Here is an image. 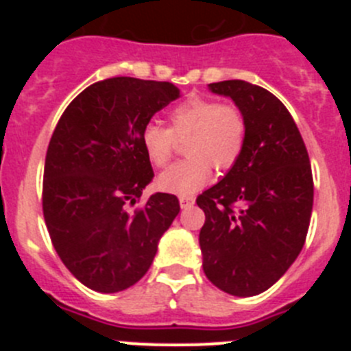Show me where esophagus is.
<instances>
[{
    "mask_svg": "<svg viewBox=\"0 0 351 351\" xmlns=\"http://www.w3.org/2000/svg\"><path fill=\"white\" fill-rule=\"evenodd\" d=\"M179 204H181L182 209H190L195 204V198L191 197V195H181V197H179Z\"/></svg>",
    "mask_w": 351,
    "mask_h": 351,
    "instance_id": "34e87169",
    "label": "esophagus"
}]
</instances>
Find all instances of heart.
Wrapping results in <instances>:
<instances>
[{"label":"heart","mask_w":351,"mask_h":351,"mask_svg":"<svg viewBox=\"0 0 351 351\" xmlns=\"http://www.w3.org/2000/svg\"><path fill=\"white\" fill-rule=\"evenodd\" d=\"M169 123V128L147 123L141 133L145 156L156 167L169 163L176 138L188 137L184 153L190 158L173 163L158 178L160 190L167 193H197L213 178V165L218 170L230 169L243 153L246 119L235 105L193 96L170 110Z\"/></svg>","instance_id":"b5f03b06"}]
</instances>
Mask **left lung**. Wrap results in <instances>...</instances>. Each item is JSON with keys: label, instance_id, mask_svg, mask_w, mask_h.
I'll list each match as a JSON object with an SVG mask.
<instances>
[{"label": "left lung", "instance_id": "left-lung-1", "mask_svg": "<svg viewBox=\"0 0 351 351\" xmlns=\"http://www.w3.org/2000/svg\"><path fill=\"white\" fill-rule=\"evenodd\" d=\"M246 119V142L225 178L198 195V243L207 280L237 297L258 295L295 262L313 210V173L295 121L267 89L246 80L209 84Z\"/></svg>", "mask_w": 351, "mask_h": 351}]
</instances>
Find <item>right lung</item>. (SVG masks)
<instances>
[{
    "instance_id": "add662e5",
    "label": "right lung",
    "mask_w": 351,
    "mask_h": 351,
    "mask_svg": "<svg viewBox=\"0 0 351 351\" xmlns=\"http://www.w3.org/2000/svg\"><path fill=\"white\" fill-rule=\"evenodd\" d=\"M179 98L170 82L112 77L73 98L49 142L43 218L61 262L82 285L116 293L149 271L181 207L176 195L142 197L154 172L142 128Z\"/></svg>"
}]
</instances>
